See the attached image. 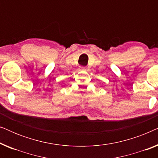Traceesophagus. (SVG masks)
<instances>
[{
    "instance_id": "1",
    "label": "esophagus",
    "mask_w": 158,
    "mask_h": 158,
    "mask_svg": "<svg viewBox=\"0 0 158 158\" xmlns=\"http://www.w3.org/2000/svg\"><path fill=\"white\" fill-rule=\"evenodd\" d=\"M81 69L82 70H87V68H86V67H84V66H81Z\"/></svg>"
}]
</instances>
